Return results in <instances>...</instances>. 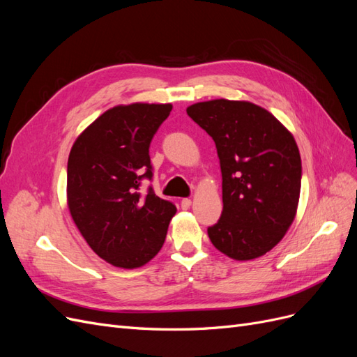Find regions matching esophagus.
<instances>
[{
  "label": "esophagus",
  "mask_w": 357,
  "mask_h": 357,
  "mask_svg": "<svg viewBox=\"0 0 357 357\" xmlns=\"http://www.w3.org/2000/svg\"><path fill=\"white\" fill-rule=\"evenodd\" d=\"M180 205H181V208H183V210H188V208L190 207V205H192V199H189V198L181 199Z\"/></svg>",
  "instance_id": "34e87169"
}]
</instances>
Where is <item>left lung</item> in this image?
<instances>
[{
    "instance_id": "8db88e82",
    "label": "left lung",
    "mask_w": 357,
    "mask_h": 357,
    "mask_svg": "<svg viewBox=\"0 0 357 357\" xmlns=\"http://www.w3.org/2000/svg\"><path fill=\"white\" fill-rule=\"evenodd\" d=\"M186 112L214 139L220 159L223 211L208 228L213 245L234 261L264 256L298 210L302 167L294 135L250 101H202Z\"/></svg>"
}]
</instances>
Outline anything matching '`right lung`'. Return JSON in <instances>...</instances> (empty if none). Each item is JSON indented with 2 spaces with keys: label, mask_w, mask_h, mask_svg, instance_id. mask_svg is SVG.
<instances>
[{
  "label": "right lung",
  "mask_w": 357,
  "mask_h": 357,
  "mask_svg": "<svg viewBox=\"0 0 357 357\" xmlns=\"http://www.w3.org/2000/svg\"><path fill=\"white\" fill-rule=\"evenodd\" d=\"M171 104L116 105L75 138L67 167L71 218L92 250L117 268L146 265L165 243L176 205L139 180L152 178L149 147Z\"/></svg>",
  "instance_id": "obj_1"
}]
</instances>
